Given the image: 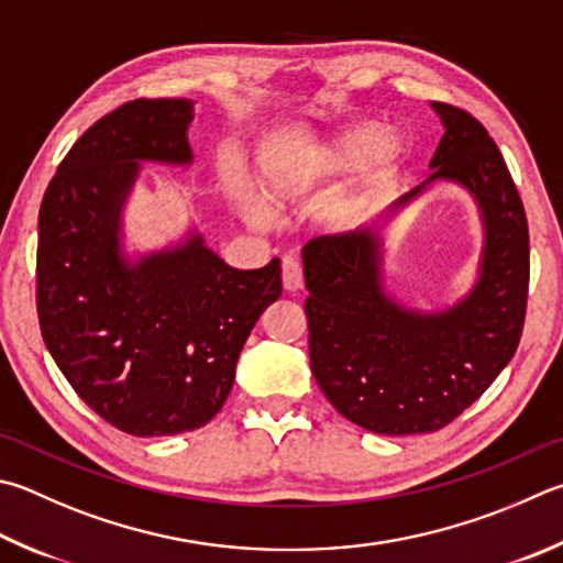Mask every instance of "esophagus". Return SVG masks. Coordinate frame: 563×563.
I'll list each match as a JSON object with an SVG mask.
<instances>
[{"label": "esophagus", "instance_id": "34e87169", "mask_svg": "<svg viewBox=\"0 0 563 563\" xmlns=\"http://www.w3.org/2000/svg\"><path fill=\"white\" fill-rule=\"evenodd\" d=\"M283 288L290 292L302 288V265L292 255H285L283 258Z\"/></svg>", "mask_w": 563, "mask_h": 563}]
</instances>
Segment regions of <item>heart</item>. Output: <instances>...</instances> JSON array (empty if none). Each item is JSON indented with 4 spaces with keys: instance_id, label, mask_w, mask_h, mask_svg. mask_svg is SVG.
<instances>
[{
    "instance_id": "b5f03b06",
    "label": "heart",
    "mask_w": 563,
    "mask_h": 563,
    "mask_svg": "<svg viewBox=\"0 0 563 563\" xmlns=\"http://www.w3.org/2000/svg\"><path fill=\"white\" fill-rule=\"evenodd\" d=\"M374 132L372 128H350L340 132V135L324 142L320 147H310L295 155L290 159L280 162L278 167H273L265 175V191L273 201H285L292 194H300L310 187V184L320 181L322 177H330L334 172L350 167L352 162L362 155V152L372 145ZM398 150V140L391 132H379L374 140L376 157H394ZM249 201L251 217L261 219L263 213L258 203Z\"/></svg>"
}]
</instances>
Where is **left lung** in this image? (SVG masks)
Segmentation results:
<instances>
[{"mask_svg": "<svg viewBox=\"0 0 563 563\" xmlns=\"http://www.w3.org/2000/svg\"><path fill=\"white\" fill-rule=\"evenodd\" d=\"M445 125L421 187L455 179L485 221L479 280L463 302L435 314L398 308L382 290L379 243L369 229L305 243L310 366L346 421L382 435L441 431L473 406L512 360L529 290V229L512 175L467 110L433 103Z\"/></svg>", "mask_w": 563, "mask_h": 563, "instance_id": "8db88e82", "label": "left lung"}]
</instances>
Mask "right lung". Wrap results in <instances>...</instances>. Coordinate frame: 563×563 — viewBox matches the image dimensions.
Segmentation results:
<instances>
[{"label":"right lung","instance_id":"add662e5","mask_svg":"<svg viewBox=\"0 0 563 563\" xmlns=\"http://www.w3.org/2000/svg\"><path fill=\"white\" fill-rule=\"evenodd\" d=\"M191 100L137 98L90 125L38 209L41 336L74 391L118 431H197L221 411L239 354L280 298V261L229 268L201 236L130 265L120 209L137 162L189 165Z\"/></svg>","mask_w":563,"mask_h":563}]
</instances>
